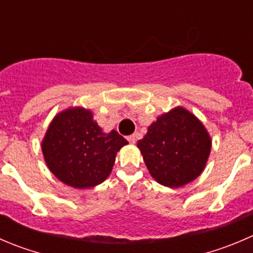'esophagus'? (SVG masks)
I'll return each mask as SVG.
<instances>
[{"instance_id":"obj_1","label":"esophagus","mask_w":253,"mask_h":253,"mask_svg":"<svg viewBox=\"0 0 253 253\" xmlns=\"http://www.w3.org/2000/svg\"><path fill=\"white\" fill-rule=\"evenodd\" d=\"M127 139H128V142L131 144H134L137 142V136L136 134H131V136H128L127 137Z\"/></svg>"}]
</instances>
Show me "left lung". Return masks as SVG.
I'll use <instances>...</instances> for the list:
<instances>
[{
  "label": "left lung",
  "mask_w": 253,
  "mask_h": 253,
  "mask_svg": "<svg viewBox=\"0 0 253 253\" xmlns=\"http://www.w3.org/2000/svg\"><path fill=\"white\" fill-rule=\"evenodd\" d=\"M137 147L157 183L179 188L203 173L211 137L195 115L178 106L157 117Z\"/></svg>",
  "instance_id": "obj_1"
}]
</instances>
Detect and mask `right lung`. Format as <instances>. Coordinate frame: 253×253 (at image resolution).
<instances>
[{
    "mask_svg": "<svg viewBox=\"0 0 253 253\" xmlns=\"http://www.w3.org/2000/svg\"><path fill=\"white\" fill-rule=\"evenodd\" d=\"M128 142L112 129L106 133L84 107H69L49 124L42 152L49 170L75 189L101 184L112 170L116 154Z\"/></svg>",
    "mask_w": 253,
    "mask_h": 253,
    "instance_id": "1",
    "label": "right lung"
}]
</instances>
